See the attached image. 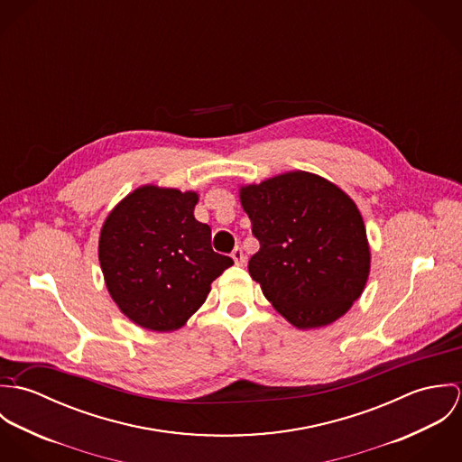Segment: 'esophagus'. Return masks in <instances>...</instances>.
Listing matches in <instances>:
<instances>
[{"mask_svg": "<svg viewBox=\"0 0 462 462\" xmlns=\"http://www.w3.org/2000/svg\"><path fill=\"white\" fill-rule=\"evenodd\" d=\"M231 258L235 260V263L236 264L245 263V258H244V251H242L240 247H235V251L231 253Z\"/></svg>", "mask_w": 462, "mask_h": 462, "instance_id": "34e87169", "label": "esophagus"}]
</instances>
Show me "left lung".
Instances as JSON below:
<instances>
[{
    "label": "left lung",
    "instance_id": "obj_1",
    "mask_svg": "<svg viewBox=\"0 0 462 462\" xmlns=\"http://www.w3.org/2000/svg\"><path fill=\"white\" fill-rule=\"evenodd\" d=\"M260 251L249 262L263 295L297 329L341 319L370 275V244L356 202L329 180L291 171L240 187Z\"/></svg>",
    "mask_w": 462,
    "mask_h": 462
}]
</instances>
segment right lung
Instances as JSON below:
<instances>
[{
  "instance_id": "add662e5",
  "label": "right lung",
  "mask_w": 462,
  "mask_h": 462,
  "mask_svg": "<svg viewBox=\"0 0 462 462\" xmlns=\"http://www.w3.org/2000/svg\"><path fill=\"white\" fill-rule=\"evenodd\" d=\"M198 200L192 190L143 185L103 222L97 254L106 290L143 329H181L233 264L211 249L209 226L194 217Z\"/></svg>"
}]
</instances>
